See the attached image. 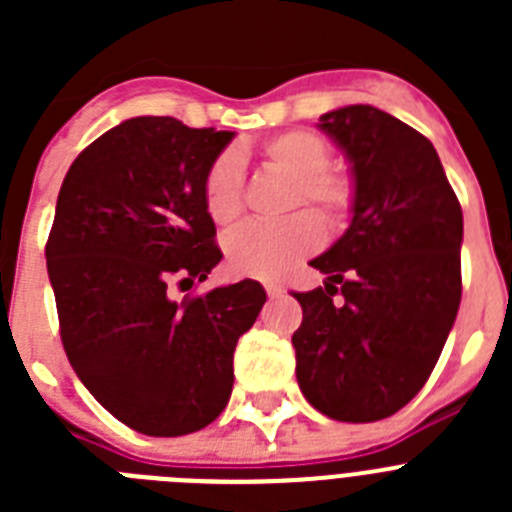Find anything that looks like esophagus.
Listing matches in <instances>:
<instances>
[{
    "mask_svg": "<svg viewBox=\"0 0 512 512\" xmlns=\"http://www.w3.org/2000/svg\"><path fill=\"white\" fill-rule=\"evenodd\" d=\"M264 287H266V295H269V297H279V295H282V292H284V289H282V284L266 282Z\"/></svg>",
    "mask_w": 512,
    "mask_h": 512,
    "instance_id": "34e87169",
    "label": "esophagus"
}]
</instances>
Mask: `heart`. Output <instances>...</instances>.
Listing matches in <instances>:
<instances>
[{
  "label": "heart",
  "instance_id": "1",
  "mask_svg": "<svg viewBox=\"0 0 512 512\" xmlns=\"http://www.w3.org/2000/svg\"><path fill=\"white\" fill-rule=\"evenodd\" d=\"M266 171L292 182L284 210L310 207L328 228H341L356 202L351 174L330 166V146L312 130H287L259 146ZM205 207L215 225L238 223L243 215V171L233 153H225L207 169ZM315 214V215H316ZM314 215V216H315ZM311 212H297L277 225H246L225 241V259L235 274L279 279L323 243V225Z\"/></svg>",
  "mask_w": 512,
  "mask_h": 512
}]
</instances>
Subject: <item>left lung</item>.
<instances>
[{
    "mask_svg": "<svg viewBox=\"0 0 512 512\" xmlns=\"http://www.w3.org/2000/svg\"><path fill=\"white\" fill-rule=\"evenodd\" d=\"M351 161L354 217L310 266L325 287L295 292L297 382L343 423L395 415L420 392L461 302L464 217L433 143L372 104L320 117ZM342 289V302L332 297Z\"/></svg>",
    "mask_w": 512,
    "mask_h": 512,
    "instance_id": "obj_1",
    "label": "left lung"
}]
</instances>
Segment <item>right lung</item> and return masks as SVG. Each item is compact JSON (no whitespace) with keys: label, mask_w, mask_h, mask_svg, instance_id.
<instances>
[{"label":"right lung","mask_w":512,"mask_h":512,"mask_svg":"<svg viewBox=\"0 0 512 512\" xmlns=\"http://www.w3.org/2000/svg\"><path fill=\"white\" fill-rule=\"evenodd\" d=\"M233 135L133 117L84 148L58 192L45 259L63 348L99 405L146 436L223 413L235 343L266 302L253 279L182 302L169 292L223 259L202 189Z\"/></svg>","instance_id":"right-lung-1"}]
</instances>
